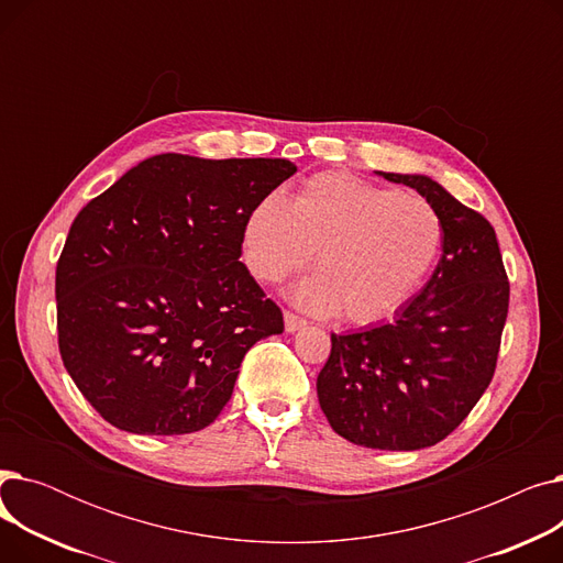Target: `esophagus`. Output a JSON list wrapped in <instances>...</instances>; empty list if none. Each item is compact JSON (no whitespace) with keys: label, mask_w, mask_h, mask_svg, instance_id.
Returning <instances> with one entry per match:
<instances>
[{"label":"esophagus","mask_w":563,"mask_h":563,"mask_svg":"<svg viewBox=\"0 0 563 563\" xmlns=\"http://www.w3.org/2000/svg\"><path fill=\"white\" fill-rule=\"evenodd\" d=\"M303 327H306V319H303V317L285 310V331H287V333H297V331H301Z\"/></svg>","instance_id":"obj_1"}]
</instances>
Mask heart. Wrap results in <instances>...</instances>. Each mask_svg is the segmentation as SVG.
I'll use <instances>...</instances> for the list:
<instances>
[{
  "instance_id": "heart-1",
  "label": "heart",
  "mask_w": 563,
  "mask_h": 563,
  "mask_svg": "<svg viewBox=\"0 0 563 563\" xmlns=\"http://www.w3.org/2000/svg\"><path fill=\"white\" fill-rule=\"evenodd\" d=\"M442 219L418 196L378 187L349 173H321L291 205L262 198L244 223L249 269L280 283L310 264L319 274L291 289L308 312L356 327L397 314L424 285L442 249Z\"/></svg>"
}]
</instances>
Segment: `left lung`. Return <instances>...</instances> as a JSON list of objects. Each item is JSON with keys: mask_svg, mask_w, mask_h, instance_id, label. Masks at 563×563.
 Returning a JSON list of instances; mask_svg holds the SVG:
<instances>
[{"mask_svg": "<svg viewBox=\"0 0 563 563\" xmlns=\"http://www.w3.org/2000/svg\"><path fill=\"white\" fill-rule=\"evenodd\" d=\"M431 202L445 228L429 283L390 323L331 335L317 376L335 433L369 450L412 452L448 438L495 374L509 280L493 225L427 175L383 173Z\"/></svg>", "mask_w": 563, "mask_h": 563, "instance_id": "8db88e82", "label": "left lung"}]
</instances>
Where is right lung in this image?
Returning a JSON list of instances; mask_svg holds the SVG:
<instances>
[{
	"label": "right lung",
	"mask_w": 563,
	"mask_h": 563,
	"mask_svg": "<svg viewBox=\"0 0 563 563\" xmlns=\"http://www.w3.org/2000/svg\"><path fill=\"white\" fill-rule=\"evenodd\" d=\"M297 166L155 155L93 198L56 264L58 351L100 416L139 435L210 427L246 351L283 333L244 223Z\"/></svg>",
	"instance_id": "add662e5"
}]
</instances>
